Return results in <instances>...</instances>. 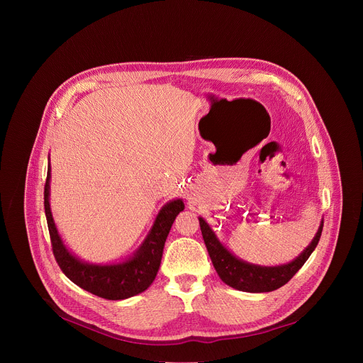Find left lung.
Instances as JSON below:
<instances>
[{
  "mask_svg": "<svg viewBox=\"0 0 363 363\" xmlns=\"http://www.w3.org/2000/svg\"><path fill=\"white\" fill-rule=\"evenodd\" d=\"M198 220L203 242L206 245V250H208L211 262L220 279L230 287L248 293H266L284 286L301 269L310 254L315 251L323 230L322 223L312 242L293 262L276 267H263L240 260V258H237L220 242L211 227L205 223L203 218L199 217Z\"/></svg>",
  "mask_w": 363,
  "mask_h": 363,
  "instance_id": "1",
  "label": "left lung"
}]
</instances>
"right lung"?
<instances>
[{"instance_id":"right-lung-1","label":"right lung","mask_w":363,"mask_h":363,"mask_svg":"<svg viewBox=\"0 0 363 363\" xmlns=\"http://www.w3.org/2000/svg\"><path fill=\"white\" fill-rule=\"evenodd\" d=\"M50 162L44 185V211L53 247V254L62 272L83 290L108 300H123L145 291L157 277L164 245L177 216L184 211L182 199H174L162 206L147 237L138 251L123 263L89 264L73 255L57 233L50 210Z\"/></svg>"}]
</instances>
